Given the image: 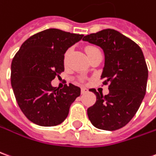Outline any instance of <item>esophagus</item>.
<instances>
[{
  "label": "esophagus",
  "mask_w": 156,
  "mask_h": 156,
  "mask_svg": "<svg viewBox=\"0 0 156 156\" xmlns=\"http://www.w3.org/2000/svg\"><path fill=\"white\" fill-rule=\"evenodd\" d=\"M88 92V89H86V88H82L81 89V93L82 94H86Z\"/></svg>",
  "instance_id": "1"
}]
</instances>
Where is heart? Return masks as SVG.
Instances as JSON below:
<instances>
[{"label":"heart","mask_w":156,"mask_h":156,"mask_svg":"<svg viewBox=\"0 0 156 156\" xmlns=\"http://www.w3.org/2000/svg\"><path fill=\"white\" fill-rule=\"evenodd\" d=\"M97 50H99V49H97L96 47H94V46H87L85 48V52L87 55H88V57H89V55H91V54H93L94 52L96 51ZM69 52H70V50H68L66 53H65V55H64V60L66 61L67 58V56L69 55Z\"/></svg>","instance_id":"1"}]
</instances>
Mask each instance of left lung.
<instances>
[{
  "label": "left lung",
  "instance_id": "left-lung-1",
  "mask_svg": "<svg viewBox=\"0 0 156 156\" xmlns=\"http://www.w3.org/2000/svg\"><path fill=\"white\" fill-rule=\"evenodd\" d=\"M98 45L105 54L101 78L109 94L92 91L96 102L87 110L89 121L99 129L114 131L127 125L138 112L146 93L148 67L141 48L116 30L107 29L83 39Z\"/></svg>",
  "mask_w": 156,
  "mask_h": 156
}]
</instances>
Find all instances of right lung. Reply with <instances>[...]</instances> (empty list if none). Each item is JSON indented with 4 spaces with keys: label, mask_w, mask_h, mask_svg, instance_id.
Here are the masks:
<instances>
[{
    "label": "right lung",
    "mask_w": 156,
    "mask_h": 156,
    "mask_svg": "<svg viewBox=\"0 0 156 156\" xmlns=\"http://www.w3.org/2000/svg\"><path fill=\"white\" fill-rule=\"evenodd\" d=\"M83 34L57 29H45L29 37L17 52L11 66V83L23 113L34 123L56 126L67 118L71 105L81 89L69 83L63 89L51 85L64 71V54Z\"/></svg>",
    "instance_id": "obj_1"
}]
</instances>
